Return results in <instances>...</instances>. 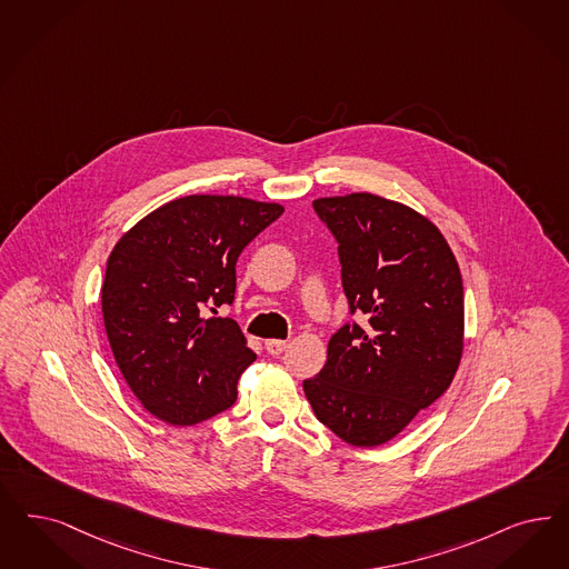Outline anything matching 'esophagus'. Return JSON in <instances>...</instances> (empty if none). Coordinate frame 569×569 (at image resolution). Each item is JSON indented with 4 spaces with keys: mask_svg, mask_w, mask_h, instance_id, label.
<instances>
[{
    "mask_svg": "<svg viewBox=\"0 0 569 569\" xmlns=\"http://www.w3.org/2000/svg\"><path fill=\"white\" fill-rule=\"evenodd\" d=\"M264 349H267V353L269 355H281L286 349H288V340H267L264 342Z\"/></svg>",
    "mask_w": 569,
    "mask_h": 569,
    "instance_id": "obj_1",
    "label": "esophagus"
}]
</instances>
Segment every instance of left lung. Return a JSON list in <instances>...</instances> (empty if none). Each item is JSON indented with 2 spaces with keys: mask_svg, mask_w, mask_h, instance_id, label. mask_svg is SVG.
I'll list each match as a JSON object with an SVG mask.
<instances>
[{
  "mask_svg": "<svg viewBox=\"0 0 569 569\" xmlns=\"http://www.w3.org/2000/svg\"><path fill=\"white\" fill-rule=\"evenodd\" d=\"M315 212L338 241L351 313L328 361L302 382L319 422L355 448H376L437 401L465 347L462 277L427 216L373 193L319 197Z\"/></svg>",
  "mask_w": 569,
  "mask_h": 569,
  "instance_id": "obj_1",
  "label": "left lung"
}]
</instances>
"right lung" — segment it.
<instances>
[{
  "mask_svg": "<svg viewBox=\"0 0 569 569\" xmlns=\"http://www.w3.org/2000/svg\"><path fill=\"white\" fill-rule=\"evenodd\" d=\"M283 206L236 196L178 197L126 231L107 260L102 319L128 387L172 427L231 408L256 353L229 317L241 250Z\"/></svg>",
  "mask_w": 569,
  "mask_h": 569,
  "instance_id": "right-lung-1",
  "label": "right lung"
}]
</instances>
